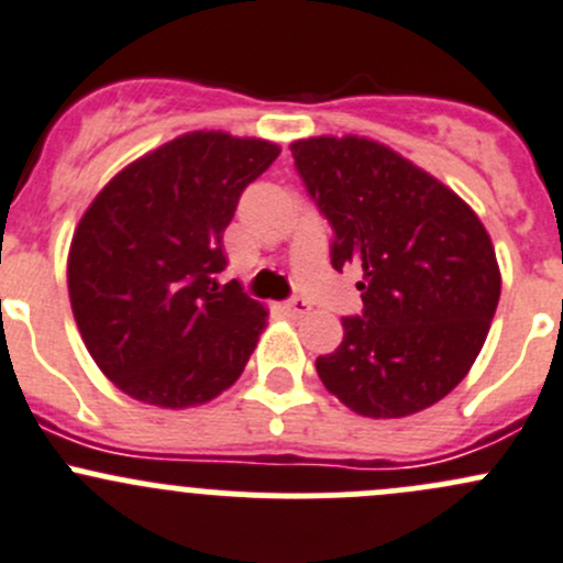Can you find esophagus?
I'll return each instance as SVG.
<instances>
[{"mask_svg":"<svg viewBox=\"0 0 563 563\" xmlns=\"http://www.w3.org/2000/svg\"><path fill=\"white\" fill-rule=\"evenodd\" d=\"M283 313H286L288 318H302L310 313V305L305 302V299L294 297V299H288V302H283Z\"/></svg>","mask_w":563,"mask_h":563,"instance_id":"esophagus-1","label":"esophagus"}]
</instances>
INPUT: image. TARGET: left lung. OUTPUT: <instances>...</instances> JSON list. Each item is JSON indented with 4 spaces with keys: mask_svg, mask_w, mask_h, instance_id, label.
Here are the masks:
<instances>
[{
    "mask_svg": "<svg viewBox=\"0 0 563 563\" xmlns=\"http://www.w3.org/2000/svg\"><path fill=\"white\" fill-rule=\"evenodd\" d=\"M294 168L332 225V266L362 272V313L318 356L332 395L362 417L397 419L450 395L474 365L498 297L496 250L450 187L367 139L291 144Z\"/></svg>",
    "mask_w": 563,
    "mask_h": 563,
    "instance_id": "left-lung-1",
    "label": "left lung"
}]
</instances>
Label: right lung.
<instances>
[{"mask_svg": "<svg viewBox=\"0 0 563 563\" xmlns=\"http://www.w3.org/2000/svg\"><path fill=\"white\" fill-rule=\"evenodd\" d=\"M280 155L275 144L190 133L103 187L67 261L70 305L100 371L161 408L207 402L240 378L266 310L236 280L223 231L240 196Z\"/></svg>", "mask_w": 563, "mask_h": 563, "instance_id": "obj_1", "label": "right lung"}]
</instances>
